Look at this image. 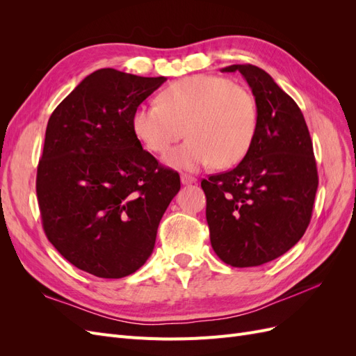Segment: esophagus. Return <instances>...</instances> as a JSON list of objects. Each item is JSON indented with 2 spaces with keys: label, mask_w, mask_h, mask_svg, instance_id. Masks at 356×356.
Here are the masks:
<instances>
[{
  "label": "esophagus",
  "mask_w": 356,
  "mask_h": 356,
  "mask_svg": "<svg viewBox=\"0 0 356 356\" xmlns=\"http://www.w3.org/2000/svg\"><path fill=\"white\" fill-rule=\"evenodd\" d=\"M197 179L195 178V177H191V175H187V174H182L181 175V182L184 186H190V184H195Z\"/></svg>",
  "instance_id": "esophagus-1"
}]
</instances>
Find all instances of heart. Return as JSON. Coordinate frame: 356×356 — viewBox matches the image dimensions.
Returning a JSON list of instances; mask_svg holds the SVG:
<instances>
[{"label": "heart", "instance_id": "obj_1", "mask_svg": "<svg viewBox=\"0 0 356 356\" xmlns=\"http://www.w3.org/2000/svg\"><path fill=\"white\" fill-rule=\"evenodd\" d=\"M257 127L252 93L229 79L203 74L172 83L160 93V104L139 105L132 115L135 136L152 153L166 152L186 129L188 141L163 156L168 166L179 170L239 163Z\"/></svg>", "mask_w": 356, "mask_h": 356}]
</instances>
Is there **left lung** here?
Masks as SVG:
<instances>
[{"label": "left lung", "instance_id": "left-lung-1", "mask_svg": "<svg viewBox=\"0 0 356 356\" xmlns=\"http://www.w3.org/2000/svg\"><path fill=\"white\" fill-rule=\"evenodd\" d=\"M258 108L254 143L241 163L202 181L215 254L233 267L261 266L305 234L318 188L314 145L303 113L261 68L230 65Z\"/></svg>", "mask_w": 356, "mask_h": 356}]
</instances>
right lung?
I'll return each instance as SVG.
<instances>
[{
  "label": "right lung",
  "mask_w": 356,
  "mask_h": 356,
  "mask_svg": "<svg viewBox=\"0 0 356 356\" xmlns=\"http://www.w3.org/2000/svg\"><path fill=\"white\" fill-rule=\"evenodd\" d=\"M165 81L98 70L49 118L37 170L42 227L80 270L124 277L154 250L159 222L181 182L143 148L132 115Z\"/></svg>",
  "instance_id": "obj_1"
}]
</instances>
